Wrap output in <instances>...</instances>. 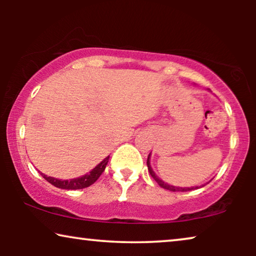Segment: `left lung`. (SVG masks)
Returning <instances> with one entry per match:
<instances>
[{
    "instance_id": "left-lung-1",
    "label": "left lung",
    "mask_w": 256,
    "mask_h": 256,
    "mask_svg": "<svg viewBox=\"0 0 256 256\" xmlns=\"http://www.w3.org/2000/svg\"><path fill=\"white\" fill-rule=\"evenodd\" d=\"M150 154L148 156V160H146V166H148V170H149V174H152V177L154 178L157 182V184L160 185V188H166V190H169V191H182V192H185V191H191V190H194V188H198V186H194V188H180V186H174V185H170L168 183H164V182L160 180V178H158L156 176V174L154 172V170L152 169V166H150Z\"/></svg>"
}]
</instances>
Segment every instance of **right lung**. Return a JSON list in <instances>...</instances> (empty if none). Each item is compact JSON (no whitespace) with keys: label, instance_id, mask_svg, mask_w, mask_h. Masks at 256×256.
Segmentation results:
<instances>
[{"label":"right lung","instance_id":"obj_1","mask_svg":"<svg viewBox=\"0 0 256 256\" xmlns=\"http://www.w3.org/2000/svg\"><path fill=\"white\" fill-rule=\"evenodd\" d=\"M108 160H110V156L106 157L102 162L98 164V166L92 169V171H90L88 174H84L82 177L78 178H73V180H58V178L54 177H50L46 176V174H42L43 178H45L48 183H51L52 185H54L56 188H65V190H80V188H88L90 185H92L94 182H96L98 178L101 176V174L104 172V169H106V166L108 163Z\"/></svg>","mask_w":256,"mask_h":256}]
</instances>
